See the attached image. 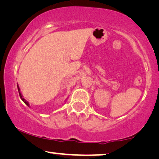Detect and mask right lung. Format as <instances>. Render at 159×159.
<instances>
[{"label":"right lung","instance_id":"1","mask_svg":"<svg viewBox=\"0 0 159 159\" xmlns=\"http://www.w3.org/2000/svg\"><path fill=\"white\" fill-rule=\"evenodd\" d=\"M17 88H18V91H19V96H20V98H21V99L23 101V102L24 103H25L26 105H27V106H30V104H29V103H28V102L26 101V100L24 98H23V96H22V95H21V93H20V88H19V85H17Z\"/></svg>","mask_w":159,"mask_h":159}]
</instances>
